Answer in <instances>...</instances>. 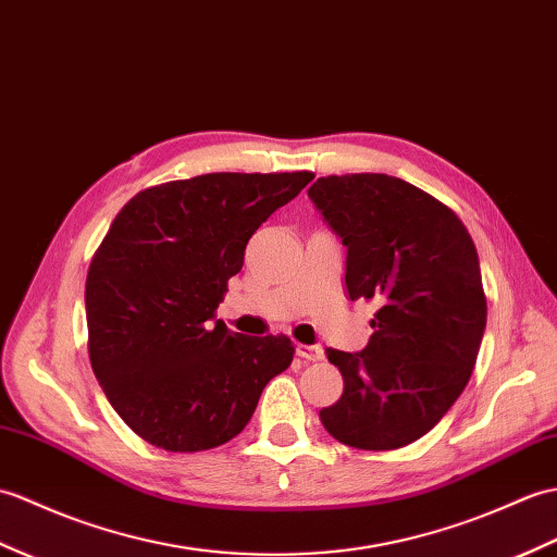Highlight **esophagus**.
<instances>
[{
    "label": "esophagus",
    "mask_w": 557,
    "mask_h": 557,
    "mask_svg": "<svg viewBox=\"0 0 557 557\" xmlns=\"http://www.w3.org/2000/svg\"><path fill=\"white\" fill-rule=\"evenodd\" d=\"M296 354H299L304 360H322V356H325V351H322V346H310V344H299L296 346Z\"/></svg>",
    "instance_id": "34e87169"
}]
</instances>
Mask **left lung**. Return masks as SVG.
<instances>
[{
	"label": "left lung",
	"instance_id": "obj_1",
	"mask_svg": "<svg viewBox=\"0 0 557 557\" xmlns=\"http://www.w3.org/2000/svg\"><path fill=\"white\" fill-rule=\"evenodd\" d=\"M308 197L346 247L348 299L380 306L366 351H327L344 394L320 422L354 448L408 446L456 404L480 354L486 294L474 242L454 209L400 177L327 175Z\"/></svg>",
	"mask_w": 557,
	"mask_h": 557
}]
</instances>
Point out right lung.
Returning a JSON list of instances; mask_svg holds the SVG:
<instances>
[{
	"mask_svg": "<svg viewBox=\"0 0 557 557\" xmlns=\"http://www.w3.org/2000/svg\"><path fill=\"white\" fill-rule=\"evenodd\" d=\"M315 175L209 173L127 201L85 282L87 354L109 404L151 446L197 454L235 438L292 366L284 334L211 325L253 232Z\"/></svg>",
	"mask_w": 557,
	"mask_h": 557,
	"instance_id": "right-lung-1",
	"label": "right lung"
}]
</instances>
